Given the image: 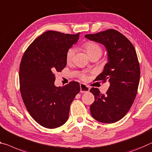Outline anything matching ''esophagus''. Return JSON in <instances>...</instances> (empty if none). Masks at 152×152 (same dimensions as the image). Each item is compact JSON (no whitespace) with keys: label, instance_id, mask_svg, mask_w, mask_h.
Masks as SVG:
<instances>
[{"label":"esophagus","instance_id":"34e87169","mask_svg":"<svg viewBox=\"0 0 152 152\" xmlns=\"http://www.w3.org/2000/svg\"><path fill=\"white\" fill-rule=\"evenodd\" d=\"M80 93H87L90 90V88L88 87V86H86V85L83 83L80 84Z\"/></svg>","mask_w":152,"mask_h":152}]
</instances>
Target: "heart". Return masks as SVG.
<instances>
[{
  "label": "heart",
  "instance_id": "obj_1",
  "mask_svg": "<svg viewBox=\"0 0 152 152\" xmlns=\"http://www.w3.org/2000/svg\"><path fill=\"white\" fill-rule=\"evenodd\" d=\"M82 47H83L84 50L87 53L90 58L93 56L101 57V55H102V48L97 42L93 41L86 42L83 45ZM74 54H75V50H74L73 48H70V49L67 50L66 55V59L67 63H69V62L72 61V60L74 59ZM80 78L82 80H86V78H87V76H86L85 74H81Z\"/></svg>",
  "mask_w": 152,
  "mask_h": 152
}]
</instances>
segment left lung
I'll return each mask as SVG.
<instances>
[{"label":"left lung","instance_id":"1","mask_svg":"<svg viewBox=\"0 0 152 152\" xmlns=\"http://www.w3.org/2000/svg\"><path fill=\"white\" fill-rule=\"evenodd\" d=\"M85 37L104 45L108 53V62L96 80H107L110 85L105 95L97 88H91L95 100L90 106L91 114L99 122L114 123L127 114L137 93L140 66L135 49L128 38L114 29Z\"/></svg>","mask_w":152,"mask_h":152}]
</instances>
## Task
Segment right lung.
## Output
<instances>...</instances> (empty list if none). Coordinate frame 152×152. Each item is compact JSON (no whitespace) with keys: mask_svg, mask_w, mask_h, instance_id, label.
Returning a JSON list of instances; mask_svg holds the SVG:
<instances>
[{"mask_svg":"<svg viewBox=\"0 0 152 152\" xmlns=\"http://www.w3.org/2000/svg\"><path fill=\"white\" fill-rule=\"evenodd\" d=\"M78 37L79 33L47 31L29 45L21 58V97L29 114L45 128L55 129L66 123L70 104L80 91L76 81L61 87L54 85L55 73L66 66V53Z\"/></svg>","mask_w":152,"mask_h":152,"instance_id":"add662e5","label":"right lung"}]
</instances>
